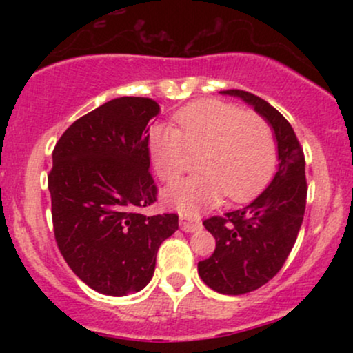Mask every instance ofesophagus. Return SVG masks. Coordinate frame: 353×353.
Instances as JSON below:
<instances>
[{"label":"esophagus","mask_w":353,"mask_h":353,"mask_svg":"<svg viewBox=\"0 0 353 353\" xmlns=\"http://www.w3.org/2000/svg\"><path fill=\"white\" fill-rule=\"evenodd\" d=\"M179 224H181V229L184 230V232H196V230L201 229L199 221H189V219H185V217L179 219Z\"/></svg>","instance_id":"1"}]
</instances>
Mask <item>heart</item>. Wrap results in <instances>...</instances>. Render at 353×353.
I'll return each mask as SVG.
<instances>
[{"label": "heart", "instance_id": "obj_1", "mask_svg": "<svg viewBox=\"0 0 353 353\" xmlns=\"http://www.w3.org/2000/svg\"><path fill=\"white\" fill-rule=\"evenodd\" d=\"M176 121L179 129L156 124L149 131L154 172L161 181H174L188 168L190 152H201L197 168L202 171L164 189L169 208L197 214L219 204L224 194L230 201L249 199L269 181L277 144L265 117L217 99H201L182 108Z\"/></svg>", "mask_w": 353, "mask_h": 353}]
</instances>
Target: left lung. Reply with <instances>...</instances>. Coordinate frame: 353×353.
Returning a JSON list of instances; mask_svg holds the SVG:
<instances>
[{
	"mask_svg": "<svg viewBox=\"0 0 353 353\" xmlns=\"http://www.w3.org/2000/svg\"><path fill=\"white\" fill-rule=\"evenodd\" d=\"M245 101L265 117L277 141L272 182L245 208L204 221L216 250L197 264L205 285L225 295L252 292L282 269L301 230L307 201L305 157L292 125L277 109L241 89L221 91Z\"/></svg>",
	"mask_w": 353,
	"mask_h": 353,
	"instance_id": "left-lung-1",
	"label": "left lung"
}]
</instances>
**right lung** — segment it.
Instances as JSON below:
<instances>
[{
	"instance_id": "1",
	"label": "right lung",
	"mask_w": 353,
	"mask_h": 353,
	"mask_svg": "<svg viewBox=\"0 0 353 353\" xmlns=\"http://www.w3.org/2000/svg\"><path fill=\"white\" fill-rule=\"evenodd\" d=\"M149 98H117L79 117L52 151L48 174L56 244L71 270L112 297L143 290L159 245L179 229L177 214L144 216L156 202L149 172Z\"/></svg>"
}]
</instances>
